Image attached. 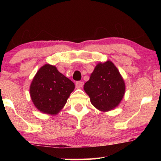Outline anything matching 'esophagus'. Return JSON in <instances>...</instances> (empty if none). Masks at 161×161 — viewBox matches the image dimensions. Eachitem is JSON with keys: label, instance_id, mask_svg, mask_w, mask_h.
Instances as JSON below:
<instances>
[{"label": "esophagus", "instance_id": "1", "mask_svg": "<svg viewBox=\"0 0 161 161\" xmlns=\"http://www.w3.org/2000/svg\"><path fill=\"white\" fill-rule=\"evenodd\" d=\"M83 85H84V82H83V81H77V82H76V84H75L76 88H77V89L81 88V87L83 86Z\"/></svg>", "mask_w": 161, "mask_h": 161}]
</instances>
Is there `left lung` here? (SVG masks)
Segmentation results:
<instances>
[{"instance_id": "obj_1", "label": "left lung", "mask_w": 161, "mask_h": 161, "mask_svg": "<svg viewBox=\"0 0 161 161\" xmlns=\"http://www.w3.org/2000/svg\"><path fill=\"white\" fill-rule=\"evenodd\" d=\"M84 89L91 103L100 111L113 109L125 93V84L119 70L111 61L98 64Z\"/></svg>"}]
</instances>
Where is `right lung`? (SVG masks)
I'll return each instance as SVG.
<instances>
[{"instance_id": "add662e5", "label": "right lung", "mask_w": 161, "mask_h": 161, "mask_svg": "<svg viewBox=\"0 0 161 161\" xmlns=\"http://www.w3.org/2000/svg\"><path fill=\"white\" fill-rule=\"evenodd\" d=\"M75 84L50 64L38 70L32 80L30 92L38 110L49 114H58L63 108Z\"/></svg>"}]
</instances>
